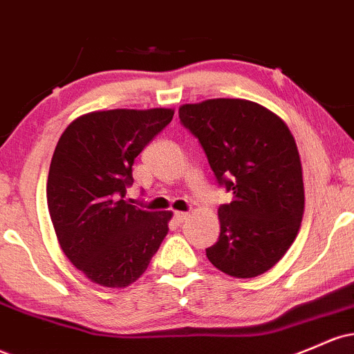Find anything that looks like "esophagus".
<instances>
[{"instance_id": "obj_1", "label": "esophagus", "mask_w": 354, "mask_h": 354, "mask_svg": "<svg viewBox=\"0 0 354 354\" xmlns=\"http://www.w3.org/2000/svg\"><path fill=\"white\" fill-rule=\"evenodd\" d=\"M186 216H188V213L186 212H174V221H178V223H183Z\"/></svg>"}]
</instances>
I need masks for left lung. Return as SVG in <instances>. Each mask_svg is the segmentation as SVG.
Wrapping results in <instances>:
<instances>
[{
	"mask_svg": "<svg viewBox=\"0 0 354 354\" xmlns=\"http://www.w3.org/2000/svg\"><path fill=\"white\" fill-rule=\"evenodd\" d=\"M230 203L220 205V236L207 248L216 269L236 279L263 274L292 245L304 185L297 146L279 115L243 99H209L180 107Z\"/></svg>",
	"mask_w": 354,
	"mask_h": 354,
	"instance_id": "8db88e82",
	"label": "left lung"
}]
</instances>
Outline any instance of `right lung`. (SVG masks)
Wrapping results in <instances>:
<instances>
[{
  "instance_id": "right-lung-1",
  "label": "right lung",
  "mask_w": 354,
  "mask_h": 354,
  "mask_svg": "<svg viewBox=\"0 0 354 354\" xmlns=\"http://www.w3.org/2000/svg\"><path fill=\"white\" fill-rule=\"evenodd\" d=\"M171 109H114L75 119L58 139L46 183L62 250L92 282L127 287L168 234L171 212L131 205L133 165L173 119Z\"/></svg>"
}]
</instances>
